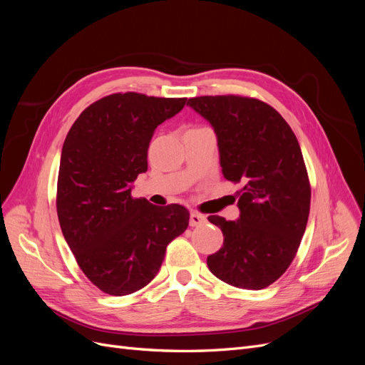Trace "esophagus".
Masks as SVG:
<instances>
[{
  "label": "esophagus",
  "mask_w": 365,
  "mask_h": 365,
  "mask_svg": "<svg viewBox=\"0 0 365 365\" xmlns=\"http://www.w3.org/2000/svg\"><path fill=\"white\" fill-rule=\"evenodd\" d=\"M204 222H205V216L204 215L197 213V212H192L190 213V225L192 227H197V225H201Z\"/></svg>",
  "instance_id": "34e87169"
}]
</instances>
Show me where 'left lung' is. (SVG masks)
Masks as SVG:
<instances>
[{"mask_svg": "<svg viewBox=\"0 0 365 365\" xmlns=\"http://www.w3.org/2000/svg\"><path fill=\"white\" fill-rule=\"evenodd\" d=\"M187 105L213 126L225 180L242 184L237 220L208 216L224 235L208 268L236 288H267L289 268L307 224L311 184L300 145L284 118L257 98L201 96Z\"/></svg>", "mask_w": 365, "mask_h": 365, "instance_id": "8db88e82", "label": "left lung"}]
</instances>
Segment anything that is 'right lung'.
Wrapping results in <instances>:
<instances>
[{
  "label": "right lung",
  "instance_id": "add662e5",
  "mask_svg": "<svg viewBox=\"0 0 365 365\" xmlns=\"http://www.w3.org/2000/svg\"><path fill=\"white\" fill-rule=\"evenodd\" d=\"M185 101L106 96L77 117L63 141L56 196L62 235L83 274L109 295L145 288L165 248L189 227L185 207H157L130 195L148 170L153 132Z\"/></svg>",
  "mask_w": 365,
  "mask_h": 365
}]
</instances>
